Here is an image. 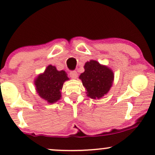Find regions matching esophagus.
I'll return each instance as SVG.
<instances>
[{
    "instance_id": "34e87169",
    "label": "esophagus",
    "mask_w": 155,
    "mask_h": 155,
    "mask_svg": "<svg viewBox=\"0 0 155 155\" xmlns=\"http://www.w3.org/2000/svg\"><path fill=\"white\" fill-rule=\"evenodd\" d=\"M70 76L71 79H77L78 77V73L76 71H72L70 72Z\"/></svg>"
}]
</instances>
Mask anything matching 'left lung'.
<instances>
[{"mask_svg":"<svg viewBox=\"0 0 155 155\" xmlns=\"http://www.w3.org/2000/svg\"><path fill=\"white\" fill-rule=\"evenodd\" d=\"M84 72L79 79L86 89V94L92 99H101L109 92L113 84L114 74L110 68L90 60L85 63Z\"/></svg>","mask_w":155,"mask_h":155,"instance_id":"obj_1","label":"left lung"}]
</instances>
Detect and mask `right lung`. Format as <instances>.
I'll list each match as a JSON object with an SVG mask.
<instances>
[{"mask_svg": "<svg viewBox=\"0 0 155 155\" xmlns=\"http://www.w3.org/2000/svg\"><path fill=\"white\" fill-rule=\"evenodd\" d=\"M69 80L65 71H58L49 65L42 74L37 76L34 84L38 95L48 104H53L61 98V90L65 81Z\"/></svg>", "mask_w": 155, "mask_h": 155, "instance_id": "add662e5", "label": "right lung"}]
</instances>
